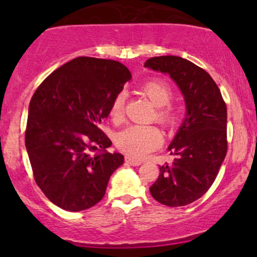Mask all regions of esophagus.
<instances>
[{
    "label": "esophagus",
    "mask_w": 257,
    "mask_h": 257,
    "mask_svg": "<svg viewBox=\"0 0 257 257\" xmlns=\"http://www.w3.org/2000/svg\"><path fill=\"white\" fill-rule=\"evenodd\" d=\"M125 162H126V164H129V166H133V167H138L143 163L141 161H138V159H134L131 157H125Z\"/></svg>",
    "instance_id": "obj_1"
}]
</instances>
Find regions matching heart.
I'll return each instance as SVG.
<instances>
[{"label":"heart","instance_id":"1","mask_svg":"<svg viewBox=\"0 0 257 257\" xmlns=\"http://www.w3.org/2000/svg\"><path fill=\"white\" fill-rule=\"evenodd\" d=\"M144 93L156 105L155 118L163 125H172L178 119V110L170 104L173 99L172 87L162 79H152L143 85ZM126 93L119 91L112 100L110 116L114 122L124 118ZM163 144V134L155 125L133 124L116 135V145L133 158H144Z\"/></svg>","mask_w":257,"mask_h":257}]
</instances>
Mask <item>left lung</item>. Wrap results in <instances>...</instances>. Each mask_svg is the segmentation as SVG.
<instances>
[{
	"mask_svg": "<svg viewBox=\"0 0 257 257\" xmlns=\"http://www.w3.org/2000/svg\"><path fill=\"white\" fill-rule=\"evenodd\" d=\"M146 67L169 73L185 96L186 118L170 144L173 163L159 167L150 187L161 204L184 206L211 187L227 153V107L214 79L202 67L175 55L150 58Z\"/></svg>",
	"mask_w": 257,
	"mask_h": 257,
	"instance_id": "1",
	"label": "left lung"
}]
</instances>
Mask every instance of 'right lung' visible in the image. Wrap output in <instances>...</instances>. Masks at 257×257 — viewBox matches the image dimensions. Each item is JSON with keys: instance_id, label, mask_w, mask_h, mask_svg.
<instances>
[{"instance_id": "add662e5", "label": "right lung", "mask_w": 257, "mask_h": 257, "mask_svg": "<svg viewBox=\"0 0 257 257\" xmlns=\"http://www.w3.org/2000/svg\"><path fill=\"white\" fill-rule=\"evenodd\" d=\"M131 77L116 60L78 57L53 71L32 95L25 129L32 173L44 196L64 210L99 203L124 162L120 153L106 151L112 143L100 124Z\"/></svg>"}]
</instances>
